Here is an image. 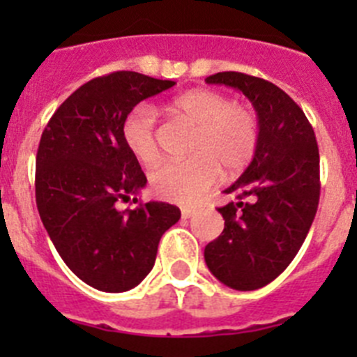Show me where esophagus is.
<instances>
[{"instance_id": "34e87169", "label": "esophagus", "mask_w": 357, "mask_h": 357, "mask_svg": "<svg viewBox=\"0 0 357 357\" xmlns=\"http://www.w3.org/2000/svg\"><path fill=\"white\" fill-rule=\"evenodd\" d=\"M195 213H197L195 207H182V218H191Z\"/></svg>"}]
</instances>
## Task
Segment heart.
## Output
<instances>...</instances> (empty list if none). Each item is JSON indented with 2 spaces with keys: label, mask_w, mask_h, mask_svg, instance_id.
Returning a JSON list of instances; mask_svg holds the SVG:
<instances>
[{
  "label": "heart",
  "mask_w": 357,
  "mask_h": 357,
  "mask_svg": "<svg viewBox=\"0 0 357 357\" xmlns=\"http://www.w3.org/2000/svg\"><path fill=\"white\" fill-rule=\"evenodd\" d=\"M173 114L197 125L191 141V155L185 160H168L150 173L151 189L164 200L191 204L209 191L225 172L238 173L252 160L259 143V123L247 105L230 103L225 94L211 89H195L173 98ZM128 151L144 166L160 155L157 139V116L153 107L139 103L121 125Z\"/></svg>",
  "instance_id": "b5f03b06"
}]
</instances>
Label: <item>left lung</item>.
Instances as JSON below:
<instances>
[{
  "mask_svg": "<svg viewBox=\"0 0 357 357\" xmlns=\"http://www.w3.org/2000/svg\"><path fill=\"white\" fill-rule=\"evenodd\" d=\"M241 91L259 123L257 150L220 207L223 232L206 247L207 268L239 291L259 289L284 272L307 236L320 200V155L304 110L272 82L223 71L206 78Z\"/></svg>",
  "mask_w": 357,
  "mask_h": 357,
  "instance_id": "obj_1",
  "label": "left lung"
}]
</instances>
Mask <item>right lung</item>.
Instances as JSON below:
<instances>
[{
    "label": "right lung",
    "instance_id": "add662e5",
    "mask_svg": "<svg viewBox=\"0 0 357 357\" xmlns=\"http://www.w3.org/2000/svg\"><path fill=\"white\" fill-rule=\"evenodd\" d=\"M135 71H116L78 87L55 110L37 150L36 202L44 229L78 279L100 291L135 288L150 273L162 234L181 209L148 202L139 160L123 141L121 125L143 100L173 87Z\"/></svg>",
    "mask_w": 357,
    "mask_h": 357
}]
</instances>
